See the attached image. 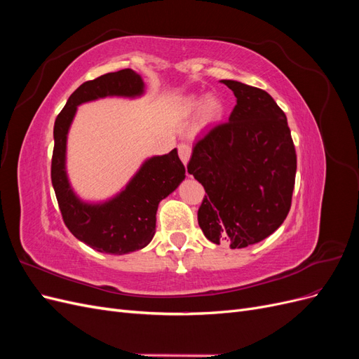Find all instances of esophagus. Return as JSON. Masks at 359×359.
<instances>
[{"mask_svg": "<svg viewBox=\"0 0 359 359\" xmlns=\"http://www.w3.org/2000/svg\"><path fill=\"white\" fill-rule=\"evenodd\" d=\"M178 154H180V158H181L184 165H187L189 160H190V156H191V147L189 144H180L178 145Z\"/></svg>", "mask_w": 359, "mask_h": 359, "instance_id": "esophagus-1", "label": "esophagus"}]
</instances>
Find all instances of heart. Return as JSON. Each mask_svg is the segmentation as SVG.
<instances>
[{
    "label": "heart",
    "mask_w": 359,
    "mask_h": 359,
    "mask_svg": "<svg viewBox=\"0 0 359 359\" xmlns=\"http://www.w3.org/2000/svg\"><path fill=\"white\" fill-rule=\"evenodd\" d=\"M201 106V100L196 99V97H191V99L187 100L186 107L187 111H193L196 109V107ZM223 114V103L217 99V97H206L205 102L201 106V119L203 123H211L215 121V119H219Z\"/></svg>",
    "instance_id": "1"
}]
</instances>
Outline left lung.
<instances>
[{
    "label": "left lung",
    "mask_w": 359,
    "mask_h": 359,
    "mask_svg": "<svg viewBox=\"0 0 359 359\" xmlns=\"http://www.w3.org/2000/svg\"><path fill=\"white\" fill-rule=\"evenodd\" d=\"M236 97L229 121L193 147L190 175L205 189L198 222L214 244L244 248L276 232L289 214L297 153L287 118L266 91L222 81Z\"/></svg>",
    "instance_id": "left-lung-1"
}]
</instances>
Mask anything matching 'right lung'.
Masks as SVG:
<instances>
[{"label": "right lung", "mask_w": 359, "mask_h": 359, "mask_svg": "<svg viewBox=\"0 0 359 359\" xmlns=\"http://www.w3.org/2000/svg\"><path fill=\"white\" fill-rule=\"evenodd\" d=\"M144 82L132 69L106 73L83 82L58 114L53 126L50 178L62 220L79 241L100 253L126 255L144 248L156 233V212L161 199L186 178L177 148L169 154L151 157L127 184L126 190L109 202L90 205L76 198L66 175V142L69 127L81 103L106 95L136 97Z\"/></svg>", "instance_id": "obj_1"}]
</instances>
